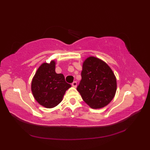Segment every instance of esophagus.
<instances>
[{"mask_svg":"<svg viewBox=\"0 0 150 150\" xmlns=\"http://www.w3.org/2000/svg\"><path fill=\"white\" fill-rule=\"evenodd\" d=\"M77 82H76V81H74L72 83V86L73 87L76 88V87H77Z\"/></svg>","mask_w":150,"mask_h":150,"instance_id":"esophagus-1","label":"esophagus"}]
</instances>
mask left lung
Returning <instances> with one entry per match:
<instances>
[{"mask_svg": "<svg viewBox=\"0 0 150 150\" xmlns=\"http://www.w3.org/2000/svg\"><path fill=\"white\" fill-rule=\"evenodd\" d=\"M81 77L77 90L89 106L98 109L112 100L117 91L116 77L103 60L95 57H88L82 64Z\"/></svg>", "mask_w": 150, "mask_h": 150, "instance_id": "1", "label": "left lung"}]
</instances>
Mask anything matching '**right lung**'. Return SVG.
Segmentation results:
<instances>
[{
	"mask_svg": "<svg viewBox=\"0 0 150 150\" xmlns=\"http://www.w3.org/2000/svg\"><path fill=\"white\" fill-rule=\"evenodd\" d=\"M71 85L65 81L64 75L55 72V60L42 64L31 82V91L35 99L46 108L57 106Z\"/></svg>",
	"mask_w": 150,
	"mask_h": 150,
	"instance_id": "add662e5",
	"label": "right lung"
}]
</instances>
